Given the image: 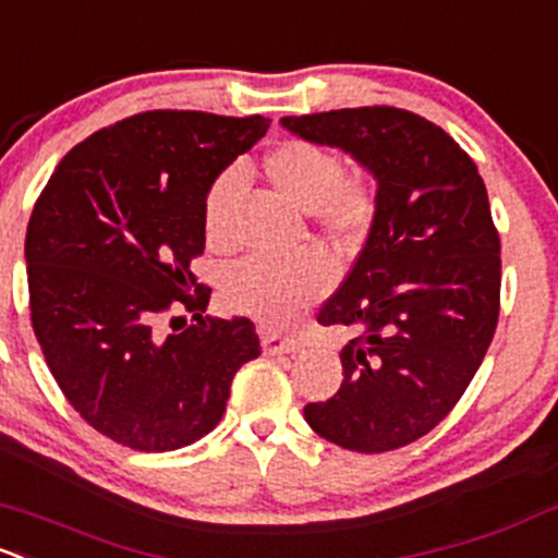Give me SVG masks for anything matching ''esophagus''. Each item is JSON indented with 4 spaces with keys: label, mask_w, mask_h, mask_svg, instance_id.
Segmentation results:
<instances>
[{
    "label": "esophagus",
    "mask_w": 558,
    "mask_h": 558,
    "mask_svg": "<svg viewBox=\"0 0 558 558\" xmlns=\"http://www.w3.org/2000/svg\"><path fill=\"white\" fill-rule=\"evenodd\" d=\"M262 348L267 355H286V353H296L299 342L291 337H280V333H275V331H264Z\"/></svg>",
    "instance_id": "esophagus-1"
}]
</instances>
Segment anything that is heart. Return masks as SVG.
<instances>
[{
  "label": "heart",
  "mask_w": 558,
  "mask_h": 558,
  "mask_svg": "<svg viewBox=\"0 0 558 558\" xmlns=\"http://www.w3.org/2000/svg\"><path fill=\"white\" fill-rule=\"evenodd\" d=\"M264 171L286 201L313 210L320 230L337 243H357L374 225L377 195L366 181L344 175V160L328 146L304 138L283 141L264 157ZM240 181V171H225L205 197V234L214 245L227 243L225 210ZM331 283L333 267L318 251L286 262L251 256L225 275L221 302L234 315L280 328L318 302Z\"/></svg>",
  "instance_id": "b5f03b06"
}]
</instances>
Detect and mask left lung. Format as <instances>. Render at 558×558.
<instances>
[{
  "label": "left lung",
  "mask_w": 558,
  "mask_h": 558,
  "mask_svg": "<svg viewBox=\"0 0 558 558\" xmlns=\"http://www.w3.org/2000/svg\"><path fill=\"white\" fill-rule=\"evenodd\" d=\"M377 179L366 245L320 307L348 326L344 379L304 420L337 447L379 454L430 433L478 372L500 315V234L476 162L425 117L357 107L283 117Z\"/></svg>",
  "instance_id": "1"
}]
</instances>
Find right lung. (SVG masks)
Returning a JSON list of instances; mask_svg holds the SVG:
<instances>
[{"label": "right lung", "mask_w": 558, "mask_h": 558, "mask_svg": "<svg viewBox=\"0 0 558 558\" xmlns=\"http://www.w3.org/2000/svg\"><path fill=\"white\" fill-rule=\"evenodd\" d=\"M267 128L262 114L141 111L74 146L34 205V333L66 401L122 447L201 441L238 368L262 353L248 318H203L210 289L190 264L205 248L210 184ZM171 308L193 324L172 319L166 332L159 318Z\"/></svg>", "instance_id": "right-lung-1"}]
</instances>
